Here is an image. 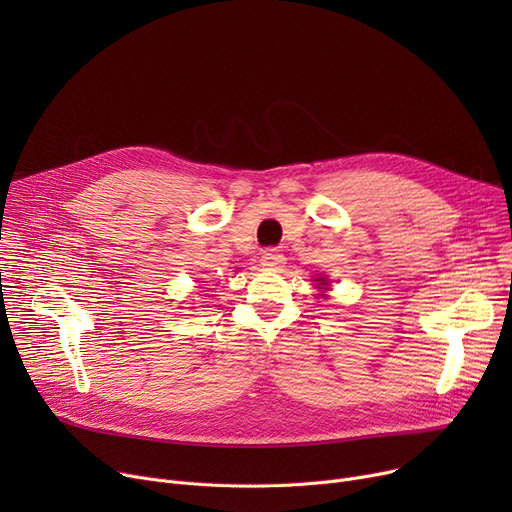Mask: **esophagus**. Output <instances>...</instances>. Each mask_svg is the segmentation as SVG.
<instances>
[{"label": "esophagus", "instance_id": "34e87169", "mask_svg": "<svg viewBox=\"0 0 512 512\" xmlns=\"http://www.w3.org/2000/svg\"><path fill=\"white\" fill-rule=\"evenodd\" d=\"M284 263V255L278 253L276 249H267L261 253V265L267 267V270H276V267H280Z\"/></svg>", "mask_w": 512, "mask_h": 512}]
</instances>
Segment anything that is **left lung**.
<instances>
[{"label":"left lung","mask_w":512,"mask_h":512,"mask_svg":"<svg viewBox=\"0 0 512 512\" xmlns=\"http://www.w3.org/2000/svg\"><path fill=\"white\" fill-rule=\"evenodd\" d=\"M315 282H317V288H328L330 286V280L326 276H319Z\"/></svg>","instance_id":"1"}]
</instances>
